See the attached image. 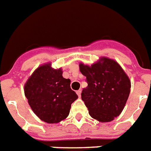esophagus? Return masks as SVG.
I'll use <instances>...</instances> for the list:
<instances>
[{"mask_svg": "<svg viewBox=\"0 0 151 151\" xmlns=\"http://www.w3.org/2000/svg\"><path fill=\"white\" fill-rule=\"evenodd\" d=\"M81 89H79V90H78V91H77V94H78V96L79 97H81Z\"/></svg>", "mask_w": 151, "mask_h": 151, "instance_id": "34e87169", "label": "esophagus"}]
</instances>
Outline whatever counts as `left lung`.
Returning <instances> with one entry per match:
<instances>
[{"mask_svg": "<svg viewBox=\"0 0 151 151\" xmlns=\"http://www.w3.org/2000/svg\"><path fill=\"white\" fill-rule=\"evenodd\" d=\"M79 68L87 79L88 86L82 90L81 99L90 116L103 123L119 116L131 88L130 79L119 63L103 56L91 66L81 63Z\"/></svg>", "mask_w": 151, "mask_h": 151, "instance_id": "8db88e82", "label": "left lung"}]
</instances>
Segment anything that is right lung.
<instances>
[{
    "mask_svg": "<svg viewBox=\"0 0 151 151\" xmlns=\"http://www.w3.org/2000/svg\"><path fill=\"white\" fill-rule=\"evenodd\" d=\"M29 106L37 117L48 124L59 123L68 117L78 95L70 88V80L63 77L62 68L51 63L39 66L24 85Z\"/></svg>",
    "mask_w": 151,
    "mask_h": 151,
    "instance_id": "obj_1",
    "label": "right lung"
}]
</instances>
